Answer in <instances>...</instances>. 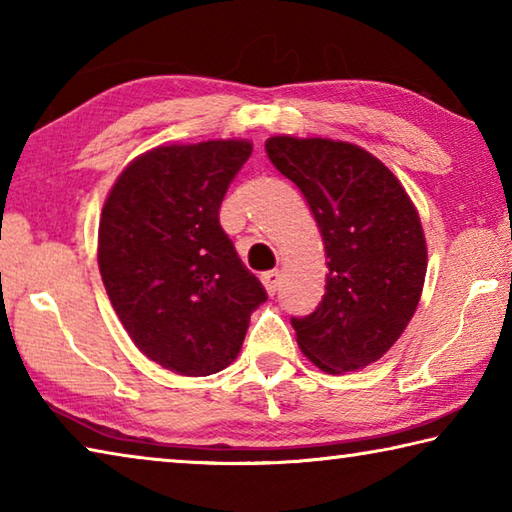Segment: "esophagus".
<instances>
[{
    "label": "esophagus",
    "instance_id": "obj_1",
    "mask_svg": "<svg viewBox=\"0 0 512 512\" xmlns=\"http://www.w3.org/2000/svg\"><path fill=\"white\" fill-rule=\"evenodd\" d=\"M262 284H264V289H266L268 296H275L277 287H280V273H277V271H266L262 275Z\"/></svg>",
    "mask_w": 512,
    "mask_h": 512
}]
</instances>
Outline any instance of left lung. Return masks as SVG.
Instances as JSON below:
<instances>
[{
	"label": "left lung",
	"instance_id": "left-lung-1",
	"mask_svg": "<svg viewBox=\"0 0 512 512\" xmlns=\"http://www.w3.org/2000/svg\"><path fill=\"white\" fill-rule=\"evenodd\" d=\"M266 153L307 198L329 259L320 305L291 318L300 350L329 375L366 368L418 309L427 275L418 210L393 171L357 144L275 135Z\"/></svg>",
	"mask_w": 512,
	"mask_h": 512
}]
</instances>
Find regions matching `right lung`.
I'll return each mask as SVG.
<instances>
[{"instance_id": "1", "label": "right lung", "mask_w": 512, "mask_h": 512, "mask_svg": "<svg viewBox=\"0 0 512 512\" xmlns=\"http://www.w3.org/2000/svg\"><path fill=\"white\" fill-rule=\"evenodd\" d=\"M250 153L248 140L158 146L119 173L103 203V287L140 352L178 375L228 368L266 300L219 223Z\"/></svg>"}]
</instances>
